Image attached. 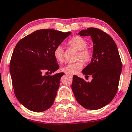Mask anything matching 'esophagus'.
Here are the masks:
<instances>
[{"instance_id":"esophagus-1","label":"esophagus","mask_w":132,"mask_h":132,"mask_svg":"<svg viewBox=\"0 0 132 132\" xmlns=\"http://www.w3.org/2000/svg\"><path fill=\"white\" fill-rule=\"evenodd\" d=\"M66 75H68V76H72V75H70V74H69V73H66Z\"/></svg>"}]
</instances>
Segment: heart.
Returning <instances> with one entry per match:
<instances>
[{"label":"heart","instance_id":"obj_1","mask_svg":"<svg viewBox=\"0 0 132 132\" xmlns=\"http://www.w3.org/2000/svg\"><path fill=\"white\" fill-rule=\"evenodd\" d=\"M68 44L70 47L79 51L77 58L78 59H82L84 62L87 63L91 60L92 53L90 49L86 48L87 42L82 37L76 36L69 41ZM54 57L58 62L62 63L64 60V50L62 46L59 45L55 47L53 52ZM84 66L83 61L79 60L75 63H69L66 65L61 68V70L68 73H74L78 70L81 69Z\"/></svg>","mask_w":132,"mask_h":132}]
</instances>
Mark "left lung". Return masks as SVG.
Here are the masks:
<instances>
[{
    "mask_svg": "<svg viewBox=\"0 0 132 132\" xmlns=\"http://www.w3.org/2000/svg\"><path fill=\"white\" fill-rule=\"evenodd\" d=\"M90 36L93 42L91 62L82 73L91 75L90 82L74 75L72 89L78 103L88 110H95L107 105L116 95L122 63L117 47L109 34L101 29L88 28L79 32Z\"/></svg>",
    "mask_w": 132,
    "mask_h": 132,
    "instance_id": "1",
    "label": "left lung"
}]
</instances>
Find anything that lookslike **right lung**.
Here are the masks:
<instances>
[{
  "mask_svg": "<svg viewBox=\"0 0 132 132\" xmlns=\"http://www.w3.org/2000/svg\"><path fill=\"white\" fill-rule=\"evenodd\" d=\"M71 32L52 29L37 30L16 45L10 62L15 96L31 111L42 112L54 103L64 73L46 76L59 68L53 52Z\"/></svg>",
  "mask_w": 132,
  "mask_h": 132,
  "instance_id": "add662e5",
  "label": "right lung"
}]
</instances>
